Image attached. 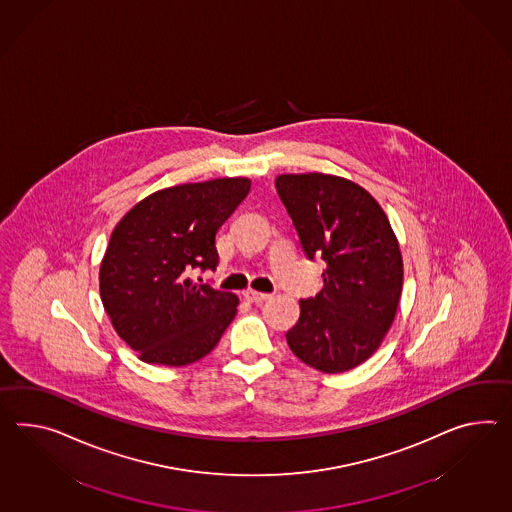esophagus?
<instances>
[{"label":"esophagus","mask_w":512,"mask_h":512,"mask_svg":"<svg viewBox=\"0 0 512 512\" xmlns=\"http://www.w3.org/2000/svg\"><path fill=\"white\" fill-rule=\"evenodd\" d=\"M244 296H246V300L251 301V303H262V301L268 300L270 298V294H264V292H257V290H253V288H248L246 292H244Z\"/></svg>","instance_id":"obj_1"}]
</instances>
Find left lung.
<instances>
[{
    "label": "left lung",
    "mask_w": 512,
    "mask_h": 512,
    "mask_svg": "<svg viewBox=\"0 0 512 512\" xmlns=\"http://www.w3.org/2000/svg\"><path fill=\"white\" fill-rule=\"evenodd\" d=\"M275 187L301 248L325 262L324 288L300 301L288 346L318 372H348L374 355L396 318L403 288L398 238L374 196L346 177L281 174Z\"/></svg>",
    "instance_id": "obj_1"
}]
</instances>
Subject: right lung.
Here are the masks:
<instances>
[{"mask_svg": "<svg viewBox=\"0 0 512 512\" xmlns=\"http://www.w3.org/2000/svg\"><path fill=\"white\" fill-rule=\"evenodd\" d=\"M248 177L163 188L116 224L101 259L100 296L138 359L185 366L211 353L238 298L188 277L218 266L216 233L250 192Z\"/></svg>", "mask_w": 512, "mask_h": 512, "instance_id": "right-lung-1", "label": "right lung"}]
</instances>
